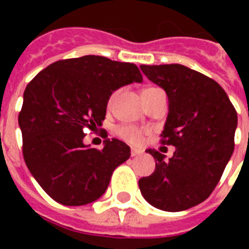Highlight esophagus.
I'll return each mask as SVG.
<instances>
[{
	"label": "esophagus",
	"mask_w": 249,
	"mask_h": 249,
	"mask_svg": "<svg viewBox=\"0 0 249 249\" xmlns=\"http://www.w3.org/2000/svg\"><path fill=\"white\" fill-rule=\"evenodd\" d=\"M141 151L140 150H137V148H132V151H130V155L132 156H137V155H140Z\"/></svg>",
	"instance_id": "1"
}]
</instances>
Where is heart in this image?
I'll list each match as a JSON object with an SVG mask.
<instances>
[{
	"mask_svg": "<svg viewBox=\"0 0 249 249\" xmlns=\"http://www.w3.org/2000/svg\"><path fill=\"white\" fill-rule=\"evenodd\" d=\"M154 89H156V88H146V89L142 90V95ZM113 98H115V94H112L109 98V103L113 101ZM116 133L120 138L128 141L130 143H140L142 141V137H143V130H141L136 126H132V125H120L116 128Z\"/></svg>",
	"mask_w": 249,
	"mask_h": 249,
	"instance_id": "heart-1",
	"label": "heart"
}]
</instances>
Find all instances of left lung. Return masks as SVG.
Returning a JSON list of instances; mask_svg holds the SVG:
<instances>
[{
	"label": "left lung",
	"instance_id": "1",
	"mask_svg": "<svg viewBox=\"0 0 249 249\" xmlns=\"http://www.w3.org/2000/svg\"><path fill=\"white\" fill-rule=\"evenodd\" d=\"M141 70L168 95L169 113L160 142L176 151L165 160L148 148L155 170L138 185L152 207L181 212L204 201L221 179L235 146L238 115L220 84L200 72L182 64Z\"/></svg>",
	"mask_w": 249,
	"mask_h": 249
}]
</instances>
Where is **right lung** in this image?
I'll return each mask as SVG.
<instances>
[{"label":"right lung","mask_w":249,"mask_h":249,"mask_svg":"<svg viewBox=\"0 0 249 249\" xmlns=\"http://www.w3.org/2000/svg\"><path fill=\"white\" fill-rule=\"evenodd\" d=\"M142 80L136 64L85 55L54 62L27 85L18 117L23 156L52 199L75 207L105 194L113 170L129 159L130 147L112 138L102 150L90 148L84 137L102 126L115 90Z\"/></svg>","instance_id":"right-lung-1"}]
</instances>
